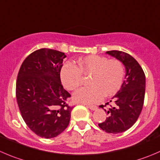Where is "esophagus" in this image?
Instances as JSON below:
<instances>
[{
  "label": "esophagus",
  "mask_w": 160,
  "mask_h": 160,
  "mask_svg": "<svg viewBox=\"0 0 160 160\" xmlns=\"http://www.w3.org/2000/svg\"><path fill=\"white\" fill-rule=\"evenodd\" d=\"M87 107L89 108L91 110H93V111H94V110H96L98 108V107L95 106V105H87Z\"/></svg>",
  "instance_id": "esophagus-1"
}]
</instances>
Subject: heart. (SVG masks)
<instances>
[{"label": "heart", "instance_id": "obj_1", "mask_svg": "<svg viewBox=\"0 0 160 160\" xmlns=\"http://www.w3.org/2000/svg\"><path fill=\"white\" fill-rule=\"evenodd\" d=\"M89 75L88 83L73 94L77 102L92 104L99 102L102 96L109 97L116 94L123 84L125 69L122 62L108 60L100 55H88L77 62L63 65L60 77L63 86L69 91L77 89L83 83V76Z\"/></svg>", "mask_w": 160, "mask_h": 160}]
</instances>
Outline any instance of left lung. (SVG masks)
<instances>
[{
  "label": "left lung",
  "mask_w": 160,
  "mask_h": 160,
  "mask_svg": "<svg viewBox=\"0 0 160 160\" xmlns=\"http://www.w3.org/2000/svg\"><path fill=\"white\" fill-rule=\"evenodd\" d=\"M107 54L122 62L126 68V77L121 88L113 97L107 110L108 117L98 123L107 133L118 134L126 131L135 123L141 114L145 100V75L139 63L131 55L120 51H108ZM112 102V100L110 101ZM103 108L104 105H100Z\"/></svg>",
  "instance_id": "left-lung-1"
}]
</instances>
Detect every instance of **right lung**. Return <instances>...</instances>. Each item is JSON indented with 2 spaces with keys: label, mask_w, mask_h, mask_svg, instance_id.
<instances>
[{
  "label": "right lung",
  "mask_w": 160,
  "mask_h": 160,
  "mask_svg": "<svg viewBox=\"0 0 160 160\" xmlns=\"http://www.w3.org/2000/svg\"><path fill=\"white\" fill-rule=\"evenodd\" d=\"M65 53L41 48L23 61L16 80V99L22 117L39 137L52 138L65 131L73 107L63 88L60 71Z\"/></svg>",
  "instance_id": "add662e5"
}]
</instances>
